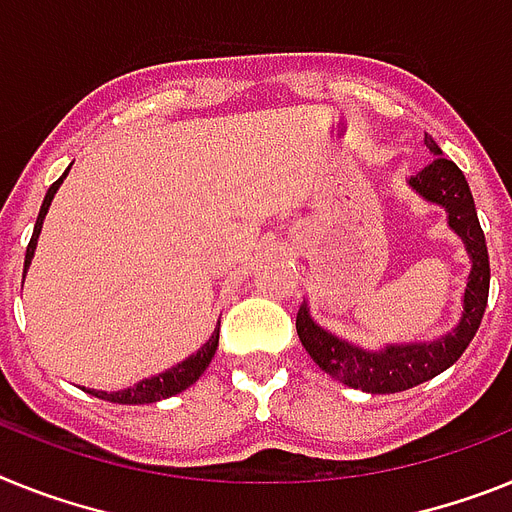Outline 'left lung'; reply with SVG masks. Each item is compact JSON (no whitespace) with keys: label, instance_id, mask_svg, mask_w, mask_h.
<instances>
[{"label":"left lung","instance_id":"left-lung-1","mask_svg":"<svg viewBox=\"0 0 512 512\" xmlns=\"http://www.w3.org/2000/svg\"><path fill=\"white\" fill-rule=\"evenodd\" d=\"M425 144L432 155H438L419 170L417 176L409 178V186L427 202L440 204L448 212V225L453 233L464 240L466 253L471 259L469 282L464 292V313L453 331L435 339V342H412V344H388V347L370 352L357 344H349L331 331L321 329L310 318L308 305L298 310V336L305 352L313 357L323 373H329L344 386L360 388L368 393H399L414 388L419 383L430 381L443 370H448L458 357L464 355L466 347L474 339L479 323H482L484 308L489 298V256L484 243L482 225L476 217L474 196L469 191L464 173L448 157H443L435 139L425 134Z\"/></svg>","mask_w":512,"mask_h":512}]
</instances>
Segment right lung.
<instances>
[{
	"instance_id": "right-lung-1",
	"label": "right lung",
	"mask_w": 512,
	"mask_h": 512,
	"mask_svg": "<svg viewBox=\"0 0 512 512\" xmlns=\"http://www.w3.org/2000/svg\"><path fill=\"white\" fill-rule=\"evenodd\" d=\"M67 173H69V168L64 170V176H61L59 181L51 183V189H48L46 196H43L41 212H38L36 227H33V238H30V243H28V251H25L23 274L28 272L30 261H33V253H36L38 235H41V227H43V220H46L48 207H51V199H54V194L59 191L61 181L67 178ZM217 344H220V326L214 329V334L209 336V342L204 344L199 352H194L191 357H186L183 362H178L176 368L165 370V373H160V375H152V378H144V381L124 388V391L108 393V391H95V388H85V391L93 393V396H98V399H103V401H113V404H152V401L168 399V396H176V393L186 391V388L194 386V383L199 381V375L209 368V362H212L214 352H217Z\"/></svg>"
}]
</instances>
